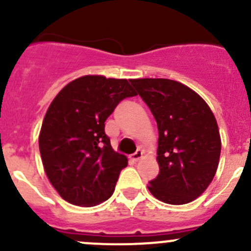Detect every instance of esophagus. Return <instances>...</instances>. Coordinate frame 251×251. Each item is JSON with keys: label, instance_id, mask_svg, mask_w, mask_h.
<instances>
[{"label": "esophagus", "instance_id": "esophagus-1", "mask_svg": "<svg viewBox=\"0 0 251 251\" xmlns=\"http://www.w3.org/2000/svg\"><path fill=\"white\" fill-rule=\"evenodd\" d=\"M142 155H143V151H142L141 149H137V151H136V153H133L132 155L130 156V159L132 161H138L142 158Z\"/></svg>", "mask_w": 251, "mask_h": 251}]
</instances>
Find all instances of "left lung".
<instances>
[{
  "label": "left lung",
  "mask_w": 251,
  "mask_h": 251,
  "mask_svg": "<svg viewBox=\"0 0 251 251\" xmlns=\"http://www.w3.org/2000/svg\"><path fill=\"white\" fill-rule=\"evenodd\" d=\"M131 85L158 125L159 175L148 189L164 203L198 198L216 174L221 138L216 119L198 93L169 78H133Z\"/></svg>",
  "instance_id": "left-lung-1"
}]
</instances>
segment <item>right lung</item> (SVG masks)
<instances>
[{"mask_svg": "<svg viewBox=\"0 0 251 251\" xmlns=\"http://www.w3.org/2000/svg\"><path fill=\"white\" fill-rule=\"evenodd\" d=\"M136 92L125 78L86 75L53 100L39 137L45 171L64 201L93 206L109 199L127 158L114 151L104 123Z\"/></svg>", "mask_w": 251, "mask_h": 251, "instance_id": "add662e5", "label": "right lung"}]
</instances>
